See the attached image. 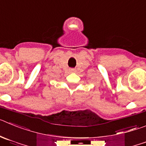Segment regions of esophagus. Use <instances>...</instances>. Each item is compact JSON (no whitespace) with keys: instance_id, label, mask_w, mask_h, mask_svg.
Listing matches in <instances>:
<instances>
[{"instance_id":"esophagus-1","label":"esophagus","mask_w":146,"mask_h":146,"mask_svg":"<svg viewBox=\"0 0 146 146\" xmlns=\"http://www.w3.org/2000/svg\"><path fill=\"white\" fill-rule=\"evenodd\" d=\"M70 71H71V72H74V69H71Z\"/></svg>"}]
</instances>
